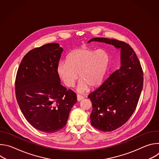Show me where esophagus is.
<instances>
[{
  "instance_id": "esophagus-1",
  "label": "esophagus",
  "mask_w": 159,
  "mask_h": 159,
  "mask_svg": "<svg viewBox=\"0 0 159 159\" xmlns=\"http://www.w3.org/2000/svg\"><path fill=\"white\" fill-rule=\"evenodd\" d=\"M77 97V101H80L81 100H82V99L84 98V96H81V95H79V94H78Z\"/></svg>"
}]
</instances>
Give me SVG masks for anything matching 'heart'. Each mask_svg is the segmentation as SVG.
Wrapping results in <instances>:
<instances>
[{"mask_svg":"<svg viewBox=\"0 0 159 159\" xmlns=\"http://www.w3.org/2000/svg\"><path fill=\"white\" fill-rule=\"evenodd\" d=\"M109 61V55L105 50L81 47L68 55L66 61L58 63L57 72L65 85L69 87L74 85L79 74L77 91L84 93L89 86L96 87L102 82Z\"/></svg>","mask_w":159,"mask_h":159,"instance_id":"heart-1","label":"heart"}]
</instances>
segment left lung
Masks as SVG:
<instances>
[{
  "label": "left lung",
  "mask_w": 159,
  "mask_h": 159,
  "mask_svg": "<svg viewBox=\"0 0 159 159\" xmlns=\"http://www.w3.org/2000/svg\"><path fill=\"white\" fill-rule=\"evenodd\" d=\"M121 50V66L88 98L91 101L92 126L102 131H112L123 126L137 107L143 85L140 62L133 49L125 42L114 39L94 38Z\"/></svg>",
  "instance_id": "left-lung-1"
}]
</instances>
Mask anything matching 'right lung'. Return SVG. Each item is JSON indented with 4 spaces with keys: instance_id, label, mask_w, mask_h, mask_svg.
Segmentation results:
<instances>
[{
    "instance_id": "right-lung-1",
    "label": "right lung",
    "mask_w": 159,
    "mask_h": 159,
    "mask_svg": "<svg viewBox=\"0 0 159 159\" xmlns=\"http://www.w3.org/2000/svg\"><path fill=\"white\" fill-rule=\"evenodd\" d=\"M63 50L48 43L30 51L18 68L15 85L19 106L36 129L52 133L66 124L77 95L60 83L57 66Z\"/></svg>"
}]
</instances>
